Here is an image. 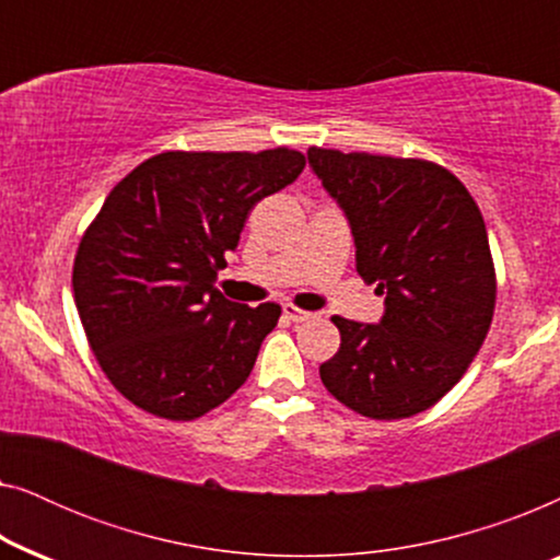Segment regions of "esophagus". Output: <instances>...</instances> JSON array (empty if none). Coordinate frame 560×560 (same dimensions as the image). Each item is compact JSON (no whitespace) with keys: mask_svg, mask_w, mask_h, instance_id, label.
I'll return each mask as SVG.
<instances>
[{"mask_svg":"<svg viewBox=\"0 0 560 560\" xmlns=\"http://www.w3.org/2000/svg\"><path fill=\"white\" fill-rule=\"evenodd\" d=\"M282 313H285V318L295 320V324H303V320L316 318V313H311V311H301V308H295V305H290V303L282 305Z\"/></svg>","mask_w":560,"mask_h":560,"instance_id":"obj_1","label":"esophagus"}]
</instances>
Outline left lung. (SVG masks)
Masks as SVG:
<instances>
[{
  "label": "left lung",
  "instance_id": "obj_1",
  "mask_svg": "<svg viewBox=\"0 0 560 560\" xmlns=\"http://www.w3.org/2000/svg\"><path fill=\"white\" fill-rule=\"evenodd\" d=\"M339 203L357 272L385 295L377 324L334 316L341 347L320 364L336 400L374 420L423 412L462 380L494 313L487 226L464 183L412 158L308 150Z\"/></svg>",
  "mask_w": 560,
  "mask_h": 560
}]
</instances>
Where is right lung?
I'll list each match as a JSON object with an SVG mask.
<instances>
[{
  "label": "right lung",
  "mask_w": 560,
  "mask_h": 560,
  "mask_svg": "<svg viewBox=\"0 0 560 560\" xmlns=\"http://www.w3.org/2000/svg\"><path fill=\"white\" fill-rule=\"evenodd\" d=\"M305 167L301 152H160L137 165L86 229L73 262L83 331L112 385L167 420L201 418L255 366L280 305L211 285L249 211Z\"/></svg>",
  "instance_id": "right-lung-1"
}]
</instances>
